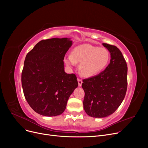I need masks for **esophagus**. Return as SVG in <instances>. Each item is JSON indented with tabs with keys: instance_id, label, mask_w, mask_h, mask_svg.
Wrapping results in <instances>:
<instances>
[{
	"instance_id": "obj_1",
	"label": "esophagus",
	"mask_w": 148,
	"mask_h": 148,
	"mask_svg": "<svg viewBox=\"0 0 148 148\" xmlns=\"http://www.w3.org/2000/svg\"><path fill=\"white\" fill-rule=\"evenodd\" d=\"M77 80H78V83H79V86H81L82 84V80H81L80 79H77Z\"/></svg>"
}]
</instances>
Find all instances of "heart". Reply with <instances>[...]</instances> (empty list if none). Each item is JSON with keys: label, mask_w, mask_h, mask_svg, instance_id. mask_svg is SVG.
<instances>
[{"label": "heart", "mask_w": 148, "mask_h": 148, "mask_svg": "<svg viewBox=\"0 0 148 148\" xmlns=\"http://www.w3.org/2000/svg\"><path fill=\"white\" fill-rule=\"evenodd\" d=\"M110 54L104 48H100L89 44L77 46L71 54L67 56L65 62L68 66L80 64V74L86 77L96 75L106 67L109 62Z\"/></svg>", "instance_id": "1"}]
</instances>
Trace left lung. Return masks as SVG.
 <instances>
[{"label": "left lung", "mask_w": 148, "mask_h": 148, "mask_svg": "<svg viewBox=\"0 0 148 148\" xmlns=\"http://www.w3.org/2000/svg\"><path fill=\"white\" fill-rule=\"evenodd\" d=\"M110 53V64L98 75L84 79L83 108L93 118H103L113 113L121 104L127 89L126 61L117 47L103 43Z\"/></svg>", "instance_id": "left-lung-1"}]
</instances>
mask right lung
<instances>
[{"label": "right lung", "mask_w": 148, "mask_h": 148, "mask_svg": "<svg viewBox=\"0 0 148 148\" xmlns=\"http://www.w3.org/2000/svg\"><path fill=\"white\" fill-rule=\"evenodd\" d=\"M72 44L67 38L48 39L37 43L27 54L21 73L22 88L27 102L38 114H62L78 86L76 75L64 71V57Z\"/></svg>", "instance_id": "1"}]
</instances>
